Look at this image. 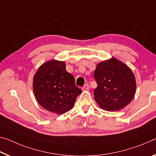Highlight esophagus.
<instances>
[{
    "mask_svg": "<svg viewBox=\"0 0 156 156\" xmlns=\"http://www.w3.org/2000/svg\"><path fill=\"white\" fill-rule=\"evenodd\" d=\"M89 88H90V87H89V85H88V83H86V84H85V85H84V86H83V88H82V90H83V91L88 90H89Z\"/></svg>",
    "mask_w": 156,
    "mask_h": 156,
    "instance_id": "esophagus-1",
    "label": "esophagus"
}]
</instances>
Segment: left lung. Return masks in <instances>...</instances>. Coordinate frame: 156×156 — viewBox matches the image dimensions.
<instances>
[{"mask_svg": "<svg viewBox=\"0 0 156 156\" xmlns=\"http://www.w3.org/2000/svg\"><path fill=\"white\" fill-rule=\"evenodd\" d=\"M94 78L98 83L94 90L95 100L105 111H119L134 98L136 83L133 73L115 58L98 63Z\"/></svg>", "mask_w": 156, "mask_h": 156, "instance_id": "obj_1", "label": "left lung"}]
</instances>
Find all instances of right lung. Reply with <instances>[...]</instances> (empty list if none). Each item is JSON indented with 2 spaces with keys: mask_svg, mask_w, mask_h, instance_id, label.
Listing matches in <instances>:
<instances>
[{
  "mask_svg": "<svg viewBox=\"0 0 156 156\" xmlns=\"http://www.w3.org/2000/svg\"><path fill=\"white\" fill-rule=\"evenodd\" d=\"M35 98L43 108L58 115L73 108L81 90L63 61L51 60L40 66L33 78Z\"/></svg>",
  "mask_w": 156,
  "mask_h": 156,
  "instance_id": "right-lung-1",
  "label": "right lung"
}]
</instances>
